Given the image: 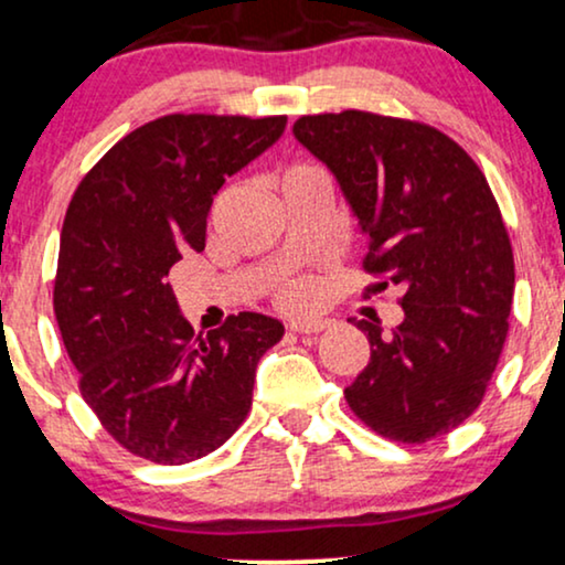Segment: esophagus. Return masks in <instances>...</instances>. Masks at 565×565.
Returning a JSON list of instances; mask_svg holds the SVG:
<instances>
[{
    "mask_svg": "<svg viewBox=\"0 0 565 565\" xmlns=\"http://www.w3.org/2000/svg\"><path fill=\"white\" fill-rule=\"evenodd\" d=\"M324 319H294L290 322V332H301V335H315V332L324 330Z\"/></svg>",
    "mask_w": 565,
    "mask_h": 565,
    "instance_id": "34e87169",
    "label": "esophagus"
}]
</instances>
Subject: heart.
Wrapping results in <instances>:
<instances>
[{"label":"heart","mask_w":565,"mask_h":565,"mask_svg":"<svg viewBox=\"0 0 565 565\" xmlns=\"http://www.w3.org/2000/svg\"><path fill=\"white\" fill-rule=\"evenodd\" d=\"M311 296H315V288H311V282H294V285H288V288L282 290L285 301L298 303V306L309 303Z\"/></svg>","instance_id":"b5f03b06"}]
</instances>
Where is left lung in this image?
Wrapping results in <instances>:
<instances>
[{"mask_svg":"<svg viewBox=\"0 0 565 565\" xmlns=\"http://www.w3.org/2000/svg\"><path fill=\"white\" fill-rule=\"evenodd\" d=\"M294 136L338 180L369 238L364 267L406 290L393 332L356 322L372 356L345 387L348 406L398 443L456 429L495 372L516 280L482 170L429 125L359 109L301 117Z\"/></svg>","mask_w":565,"mask_h":565,"instance_id":"obj_1","label":"left lung"}]
</instances>
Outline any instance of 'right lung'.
Segmentation results:
<instances>
[{"instance_id":"add662e5","label":"right lung","mask_w":565,"mask_h":565,"mask_svg":"<svg viewBox=\"0 0 565 565\" xmlns=\"http://www.w3.org/2000/svg\"><path fill=\"white\" fill-rule=\"evenodd\" d=\"M288 117L167 115L117 141L81 180L60 238L54 315L81 395L146 461L180 466L241 427L256 364L285 327L256 311L193 338L167 271L204 250L225 180L285 134Z\"/></svg>"}]
</instances>
